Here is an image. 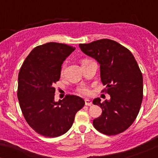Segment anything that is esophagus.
<instances>
[{
	"label": "esophagus",
	"instance_id": "1",
	"mask_svg": "<svg viewBox=\"0 0 158 158\" xmlns=\"http://www.w3.org/2000/svg\"><path fill=\"white\" fill-rule=\"evenodd\" d=\"M85 106H90L92 105V102L89 99H85Z\"/></svg>",
	"mask_w": 158,
	"mask_h": 158
}]
</instances>
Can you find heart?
I'll list each match as a JSON object with an SVG mask.
<instances>
[{
    "mask_svg": "<svg viewBox=\"0 0 158 158\" xmlns=\"http://www.w3.org/2000/svg\"><path fill=\"white\" fill-rule=\"evenodd\" d=\"M90 61L89 59H83L82 61H81V64H85V63L88 62ZM64 70H65V64H64L61 68V75L63 76L64 73ZM77 93L80 94H83V95H88L90 93V90L89 88H88L87 86L85 85H80L79 87H78L77 89Z\"/></svg>",
    "mask_w": 158,
    "mask_h": 158,
    "instance_id": "obj_1",
    "label": "heart"
}]
</instances>
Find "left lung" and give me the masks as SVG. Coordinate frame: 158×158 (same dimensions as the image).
Masks as SVG:
<instances>
[{"instance_id": "left-lung-1", "label": "left lung", "mask_w": 158, "mask_h": 158, "mask_svg": "<svg viewBox=\"0 0 158 158\" xmlns=\"http://www.w3.org/2000/svg\"><path fill=\"white\" fill-rule=\"evenodd\" d=\"M81 50L100 64V77L106 88L102 90L110 97L101 102L94 99L102 112L94 119L98 131L116 135L128 129L139 113L143 97V75L129 50L113 40L104 39L89 44H79Z\"/></svg>"}]
</instances>
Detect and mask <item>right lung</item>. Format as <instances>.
<instances>
[{
    "label": "right lung",
    "mask_w": 158,
    "mask_h": 158,
    "mask_svg": "<svg viewBox=\"0 0 158 158\" xmlns=\"http://www.w3.org/2000/svg\"><path fill=\"white\" fill-rule=\"evenodd\" d=\"M75 49L56 42L39 45L20 69L17 95L21 111L29 126L44 137L66 133L85 105L81 97L69 94L62 100L54 101V85L60 79L61 64Z\"/></svg>",
    "instance_id": "right-lung-1"
}]
</instances>
